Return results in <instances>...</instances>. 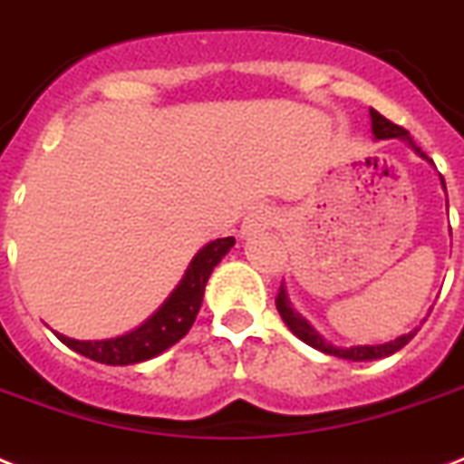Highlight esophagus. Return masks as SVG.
<instances>
[{
	"label": "esophagus",
	"mask_w": 464,
	"mask_h": 464,
	"mask_svg": "<svg viewBox=\"0 0 464 464\" xmlns=\"http://www.w3.org/2000/svg\"><path fill=\"white\" fill-rule=\"evenodd\" d=\"M275 211H269L267 207H257L246 217L243 226H240V233H243V238H250L255 233L265 231L269 226H275Z\"/></svg>",
	"instance_id": "esophagus-1"
}]
</instances>
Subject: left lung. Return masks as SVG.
<instances>
[{
	"instance_id": "8db88e82",
	"label": "left lung",
	"mask_w": 464,
	"mask_h": 464,
	"mask_svg": "<svg viewBox=\"0 0 464 464\" xmlns=\"http://www.w3.org/2000/svg\"><path fill=\"white\" fill-rule=\"evenodd\" d=\"M371 132H373L375 140L404 141L414 154L421 156V159H426L429 163H431V159H429V156H426L424 151L414 144V141H411L407 130L397 127L395 122H390L388 118H382L381 112L373 111V108H371ZM440 185H443V189H446L443 175H440ZM276 310H279V315H282V320L286 323V327H289V330L301 339V342H305V344L317 349V352L330 353V356H337V359H344V361H375V359H385V356H392V353L400 352V349H402V346L419 332L417 327V330L407 332V334H402V337L390 339V342H382V344H353V346L332 344V342H327V339H324L323 334H320V332H317L315 327H313V324H310L308 320H305L296 308H294V305H291L289 294H286V286H284V284H282V289H279V296H276Z\"/></svg>"
}]
</instances>
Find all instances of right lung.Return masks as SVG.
<instances>
[{
  "label": "right lung",
  "instance_id": "right-lung-1",
  "mask_svg": "<svg viewBox=\"0 0 464 464\" xmlns=\"http://www.w3.org/2000/svg\"><path fill=\"white\" fill-rule=\"evenodd\" d=\"M233 246L236 238H217L207 243L192 257L178 286L170 291V296L159 305L154 315H149L144 323L125 334L111 339H72L60 332L54 334L62 344L105 366H134L141 361L154 359L188 334L202 308L204 286L209 282L211 272Z\"/></svg>",
  "mask_w": 464,
  "mask_h": 464
}]
</instances>
